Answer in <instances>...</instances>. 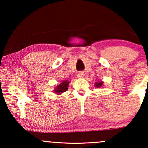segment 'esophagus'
<instances>
[{"instance_id": "1", "label": "esophagus", "mask_w": 148, "mask_h": 148, "mask_svg": "<svg viewBox=\"0 0 148 148\" xmlns=\"http://www.w3.org/2000/svg\"><path fill=\"white\" fill-rule=\"evenodd\" d=\"M84 76V73H82V72H79V74H78V77L79 78H82Z\"/></svg>"}]
</instances>
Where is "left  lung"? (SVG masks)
<instances>
[{
  "mask_svg": "<svg viewBox=\"0 0 148 148\" xmlns=\"http://www.w3.org/2000/svg\"><path fill=\"white\" fill-rule=\"evenodd\" d=\"M102 84H103L102 82H98V83H97V84H96L95 86L97 88H99V87H101V86H102Z\"/></svg>",
  "mask_w": 148,
  "mask_h": 148,
  "instance_id": "left-lung-1",
  "label": "left lung"
}]
</instances>
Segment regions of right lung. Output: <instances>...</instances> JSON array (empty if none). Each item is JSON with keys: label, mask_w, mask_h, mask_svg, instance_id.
Segmentation results:
<instances>
[{"label": "right lung", "mask_w": 148, "mask_h": 148, "mask_svg": "<svg viewBox=\"0 0 148 148\" xmlns=\"http://www.w3.org/2000/svg\"><path fill=\"white\" fill-rule=\"evenodd\" d=\"M68 81H63V82H62L60 85H58L56 88V93H57V94H61L62 92L67 91V89H68Z\"/></svg>", "instance_id": "right-lung-1"}]
</instances>
